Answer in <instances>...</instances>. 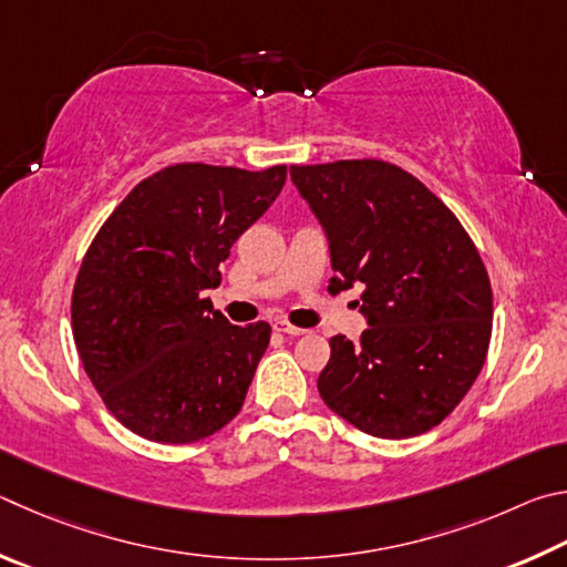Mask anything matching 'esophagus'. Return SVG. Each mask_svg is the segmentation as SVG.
<instances>
[{"label": "esophagus", "mask_w": 567, "mask_h": 567, "mask_svg": "<svg viewBox=\"0 0 567 567\" xmlns=\"http://www.w3.org/2000/svg\"><path fill=\"white\" fill-rule=\"evenodd\" d=\"M274 329L286 333V336H303L306 333V329H299V326H291V323H286V321H278Z\"/></svg>", "instance_id": "1"}]
</instances>
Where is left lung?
Returning <instances> with one entry per match:
<instances>
[{
  "instance_id": "left-lung-1",
  "label": "left lung",
  "mask_w": 567,
  "mask_h": 567,
  "mask_svg": "<svg viewBox=\"0 0 567 567\" xmlns=\"http://www.w3.org/2000/svg\"><path fill=\"white\" fill-rule=\"evenodd\" d=\"M329 238L331 289L363 284L369 329L331 339L323 403L375 439L439 425L488 353L493 291L458 218L413 174L379 158L291 166Z\"/></svg>"
}]
</instances>
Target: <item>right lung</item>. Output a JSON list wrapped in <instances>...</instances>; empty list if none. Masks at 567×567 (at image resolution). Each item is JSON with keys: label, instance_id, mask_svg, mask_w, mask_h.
Masks as SVG:
<instances>
[{"label": "right lung", "instance_id": "1", "mask_svg": "<svg viewBox=\"0 0 567 567\" xmlns=\"http://www.w3.org/2000/svg\"><path fill=\"white\" fill-rule=\"evenodd\" d=\"M286 166L174 164L138 182L79 268L72 331L106 409L156 443L208 439L241 411L271 326L228 323L206 289L281 194Z\"/></svg>", "mask_w": 567, "mask_h": 567}]
</instances>
